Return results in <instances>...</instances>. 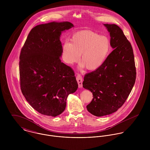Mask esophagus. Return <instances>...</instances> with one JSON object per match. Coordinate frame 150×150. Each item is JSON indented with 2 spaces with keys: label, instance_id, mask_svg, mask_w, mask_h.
<instances>
[{
  "label": "esophagus",
  "instance_id": "esophagus-1",
  "mask_svg": "<svg viewBox=\"0 0 150 150\" xmlns=\"http://www.w3.org/2000/svg\"><path fill=\"white\" fill-rule=\"evenodd\" d=\"M76 80H77L78 84H79V87L82 88L83 87V78H82V76L80 74H77V76L76 77Z\"/></svg>",
  "mask_w": 150,
  "mask_h": 150
}]
</instances>
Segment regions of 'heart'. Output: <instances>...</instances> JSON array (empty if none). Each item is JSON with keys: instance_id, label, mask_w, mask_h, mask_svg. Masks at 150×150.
Instances as JSON below:
<instances>
[{"instance_id": "heart-1", "label": "heart", "mask_w": 150, "mask_h": 150, "mask_svg": "<svg viewBox=\"0 0 150 150\" xmlns=\"http://www.w3.org/2000/svg\"><path fill=\"white\" fill-rule=\"evenodd\" d=\"M111 50V42L107 36L86 29L74 33L70 42L64 43L62 55L66 63L72 64L79 61L81 54L82 66L95 70L104 64Z\"/></svg>"}]
</instances>
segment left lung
<instances>
[{"instance_id": "1", "label": "left lung", "mask_w": 150, "mask_h": 150, "mask_svg": "<svg viewBox=\"0 0 150 150\" xmlns=\"http://www.w3.org/2000/svg\"><path fill=\"white\" fill-rule=\"evenodd\" d=\"M104 25L110 33L114 50L100 67L86 74L83 83V87L93 94V99L86 108L97 117L111 114L121 107L136 78L131 44L118 26L107 23Z\"/></svg>"}]
</instances>
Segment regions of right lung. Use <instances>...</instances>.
<instances>
[{"label":"right lung","mask_w":150,"mask_h":150,"mask_svg":"<svg viewBox=\"0 0 150 150\" xmlns=\"http://www.w3.org/2000/svg\"><path fill=\"white\" fill-rule=\"evenodd\" d=\"M73 26L67 21L37 25L22 48L19 63L22 93L29 105L43 115L61 114L68 95L78 88L73 70L60 59L62 32Z\"/></svg>","instance_id":"add662e5"}]
</instances>
